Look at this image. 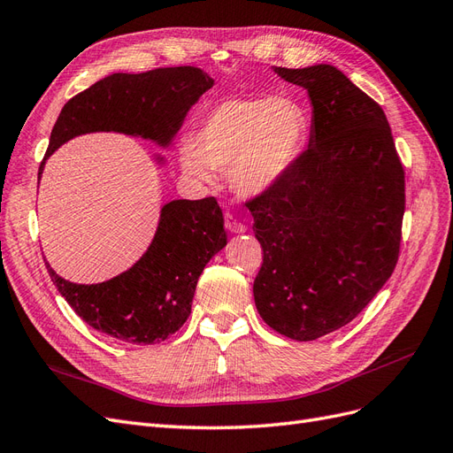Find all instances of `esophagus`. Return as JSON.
<instances>
[{
	"label": "esophagus",
	"instance_id": "obj_1",
	"mask_svg": "<svg viewBox=\"0 0 453 453\" xmlns=\"http://www.w3.org/2000/svg\"><path fill=\"white\" fill-rule=\"evenodd\" d=\"M225 226L228 232H232V234H243L245 230H248V226H245L243 223H240L236 217H232L230 213H226L225 217Z\"/></svg>",
	"mask_w": 453,
	"mask_h": 453
}]
</instances>
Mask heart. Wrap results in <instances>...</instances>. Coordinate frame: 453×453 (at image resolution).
<instances>
[{"label": "heart", "instance_id": "b5f03b06", "mask_svg": "<svg viewBox=\"0 0 453 453\" xmlns=\"http://www.w3.org/2000/svg\"><path fill=\"white\" fill-rule=\"evenodd\" d=\"M310 125L306 107L291 96L223 100L200 120L181 166L202 183H211V170H228L240 195H265L304 153Z\"/></svg>", "mask_w": 453, "mask_h": 453}]
</instances>
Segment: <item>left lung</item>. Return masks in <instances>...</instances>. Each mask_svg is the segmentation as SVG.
<instances>
[{"mask_svg":"<svg viewBox=\"0 0 453 453\" xmlns=\"http://www.w3.org/2000/svg\"><path fill=\"white\" fill-rule=\"evenodd\" d=\"M273 72L308 90L311 130L285 180L248 202L265 253L253 295L273 331L310 342L357 318L391 278L404 170L383 109L334 65Z\"/></svg>","mask_w":453,"mask_h":453,"instance_id":"1","label":"left lung"}]
</instances>
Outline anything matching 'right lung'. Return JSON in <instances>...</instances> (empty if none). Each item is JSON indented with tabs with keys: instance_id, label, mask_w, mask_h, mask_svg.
Instances as JSON below:
<instances>
[{
	"instance_id": "add662e5",
	"label": "right lung",
	"mask_w": 453,
	"mask_h": 453,
	"mask_svg": "<svg viewBox=\"0 0 453 453\" xmlns=\"http://www.w3.org/2000/svg\"><path fill=\"white\" fill-rule=\"evenodd\" d=\"M213 79L200 67L113 73L67 102L50 132L47 158L65 142L92 132L134 135L168 149ZM164 166L166 158L155 155ZM223 211L213 196L162 205L153 242L135 265L102 283H72L45 260L58 293L81 319L130 344H155L180 331L193 306L200 273L226 245Z\"/></svg>"
}]
</instances>
